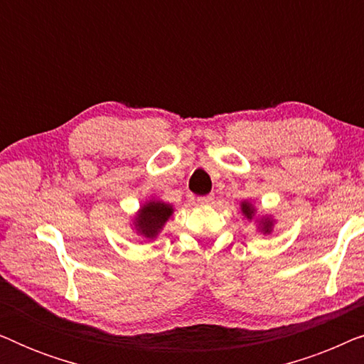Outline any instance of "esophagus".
I'll return each mask as SVG.
<instances>
[{"label":"esophagus","mask_w":364,"mask_h":364,"mask_svg":"<svg viewBox=\"0 0 364 364\" xmlns=\"http://www.w3.org/2000/svg\"><path fill=\"white\" fill-rule=\"evenodd\" d=\"M197 200L203 203V205H208V203H213V196H202V197H198Z\"/></svg>","instance_id":"1"}]
</instances>
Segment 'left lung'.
<instances>
[{
    "instance_id": "left-lung-1",
    "label": "left lung",
    "mask_w": 364,
    "mask_h": 364,
    "mask_svg": "<svg viewBox=\"0 0 364 364\" xmlns=\"http://www.w3.org/2000/svg\"><path fill=\"white\" fill-rule=\"evenodd\" d=\"M242 210H243V213H245L247 217H250V218H252V213H253V208H252V205H248V203H242ZM270 227H272V222H270V220H265V222H263V230H265V232H270Z\"/></svg>"
}]
</instances>
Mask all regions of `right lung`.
Returning a JSON list of instances; mask_svg holds the SVG:
<instances>
[{
  "label": "right lung",
  "instance_id": "1",
  "mask_svg": "<svg viewBox=\"0 0 364 364\" xmlns=\"http://www.w3.org/2000/svg\"><path fill=\"white\" fill-rule=\"evenodd\" d=\"M172 215V207L164 202H149L141 208V213L136 218L137 230L142 233L144 237L152 238L156 237L159 230H161L164 223L168 217Z\"/></svg>",
  "mask_w": 364,
  "mask_h": 364
}]
</instances>
